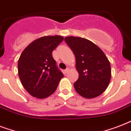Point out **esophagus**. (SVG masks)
<instances>
[{"label":"esophagus","mask_w":131,"mask_h":131,"mask_svg":"<svg viewBox=\"0 0 131 131\" xmlns=\"http://www.w3.org/2000/svg\"><path fill=\"white\" fill-rule=\"evenodd\" d=\"M69 71V68H67V69H66L64 71V73L65 74H67Z\"/></svg>","instance_id":"34e87169"}]
</instances>
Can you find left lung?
Here are the masks:
<instances>
[{
    "instance_id": "1",
    "label": "left lung",
    "mask_w": 131,
    "mask_h": 131,
    "mask_svg": "<svg viewBox=\"0 0 131 131\" xmlns=\"http://www.w3.org/2000/svg\"><path fill=\"white\" fill-rule=\"evenodd\" d=\"M64 41L75 54L79 78L73 84L76 92L86 99L101 95L110 84L112 70L107 58L97 45L78 37Z\"/></svg>"
}]
</instances>
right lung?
Wrapping results in <instances>:
<instances>
[{"label":"right lung","instance_id":"obj_1","mask_svg":"<svg viewBox=\"0 0 131 131\" xmlns=\"http://www.w3.org/2000/svg\"><path fill=\"white\" fill-rule=\"evenodd\" d=\"M63 39L58 35L42 37L30 43L21 53L17 63L19 78L24 88L34 97L49 96L64 77L52 57V51Z\"/></svg>","mask_w":131,"mask_h":131}]
</instances>
